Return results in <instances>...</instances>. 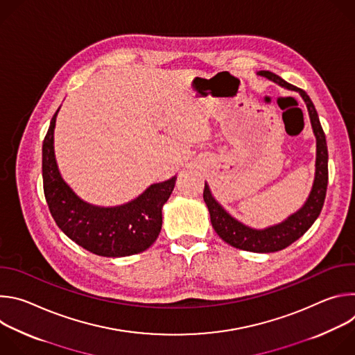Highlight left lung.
<instances>
[{
	"label": "left lung",
	"instance_id": "8db88e82",
	"mask_svg": "<svg viewBox=\"0 0 355 355\" xmlns=\"http://www.w3.org/2000/svg\"><path fill=\"white\" fill-rule=\"evenodd\" d=\"M261 77H266L278 85L299 92L302 99L305 101L312 129L316 137V164H315V180L311 189V193L306 199L305 204L302 205L300 209H297L295 214L288 216L285 220H282L278 225H272L264 229H254L244 225L243 222L233 218L220 204L214 198L209 185L205 182L204 188V200L208 207L209 215H211V223L218 233V236L226 241L227 244L245 250L252 252H274L284 250L293 241H296L300 236L306 233V230L315 223L318 216L320 215V211L324 204L326 198V189H327V180H329V153H327V143L326 136L322 129L319 115L316 112V108L312 103L309 95L295 85L286 83L279 76L271 73V71H259L257 73Z\"/></svg>",
	"mask_w": 355,
	"mask_h": 355
}]
</instances>
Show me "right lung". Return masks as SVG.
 <instances>
[{"mask_svg":"<svg viewBox=\"0 0 355 355\" xmlns=\"http://www.w3.org/2000/svg\"><path fill=\"white\" fill-rule=\"evenodd\" d=\"M59 110L42 147L44 198L56 225L74 243L101 257H126L147 250L159 237L163 205L177 177L151 184L123 205L98 207L85 202L62 178L56 163L53 135Z\"/></svg>","mask_w":355,"mask_h":355,"instance_id":"obj_1","label":"right lung"}]
</instances>
